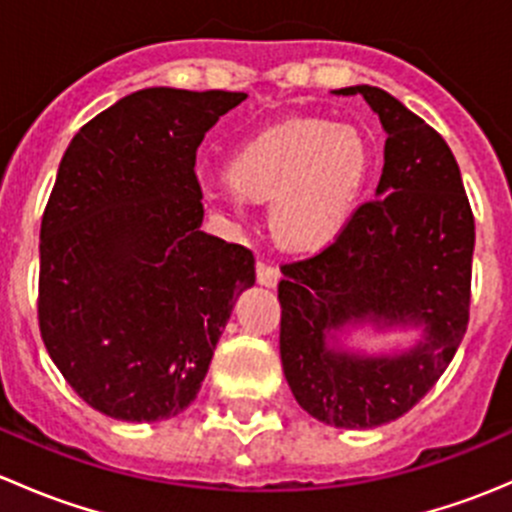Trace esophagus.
I'll use <instances>...</instances> for the list:
<instances>
[{
	"instance_id": "esophagus-1",
	"label": "esophagus",
	"mask_w": 512,
	"mask_h": 512,
	"mask_svg": "<svg viewBox=\"0 0 512 512\" xmlns=\"http://www.w3.org/2000/svg\"><path fill=\"white\" fill-rule=\"evenodd\" d=\"M255 272H257V285L277 287V282H280V270L272 265H265V262H257Z\"/></svg>"
}]
</instances>
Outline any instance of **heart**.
Masks as SVG:
<instances>
[{
	"mask_svg": "<svg viewBox=\"0 0 512 512\" xmlns=\"http://www.w3.org/2000/svg\"><path fill=\"white\" fill-rule=\"evenodd\" d=\"M369 168V148L354 128L299 118L247 141L227 163V185L210 200L237 230L247 225L245 200L270 205L277 245L319 255L352 227Z\"/></svg>",
	"mask_w": 512,
	"mask_h": 512,
	"instance_id": "heart-1",
	"label": "heart"
}]
</instances>
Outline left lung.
Returning a JSON list of instances; mask_svg holds the SVG:
<instances>
[{"label": "left lung", "instance_id": "8db88e82", "mask_svg": "<svg viewBox=\"0 0 512 512\" xmlns=\"http://www.w3.org/2000/svg\"><path fill=\"white\" fill-rule=\"evenodd\" d=\"M359 94L386 133L371 203L317 257L282 267L280 356L297 404L337 428L404 416L451 364L468 327L476 245L471 205L451 148L399 98ZM359 328L415 332L406 348L366 353Z\"/></svg>", "mask_w": 512, "mask_h": 512}]
</instances>
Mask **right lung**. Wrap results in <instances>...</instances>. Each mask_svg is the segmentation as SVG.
Segmentation results:
<instances>
[{
  "label": "right lung",
  "mask_w": 512,
  "mask_h": 512,
  "mask_svg": "<svg viewBox=\"0 0 512 512\" xmlns=\"http://www.w3.org/2000/svg\"><path fill=\"white\" fill-rule=\"evenodd\" d=\"M235 91L151 86L66 148L39 235V327L71 389L118 421H160L203 386L237 297L242 245L200 230L195 153Z\"/></svg>",
  "instance_id": "right-lung-1"
}]
</instances>
